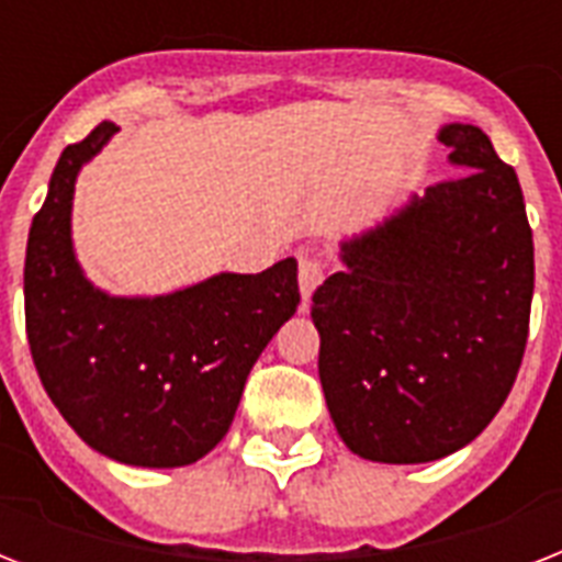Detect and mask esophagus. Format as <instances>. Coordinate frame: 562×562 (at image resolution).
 Returning <instances> with one entry per match:
<instances>
[{
  "instance_id": "esophagus-1",
  "label": "esophagus",
  "mask_w": 562,
  "mask_h": 562,
  "mask_svg": "<svg viewBox=\"0 0 562 562\" xmlns=\"http://www.w3.org/2000/svg\"><path fill=\"white\" fill-rule=\"evenodd\" d=\"M324 282V265H321V259H315V256H300V294H303V300H312V294H315V289Z\"/></svg>"
}]
</instances>
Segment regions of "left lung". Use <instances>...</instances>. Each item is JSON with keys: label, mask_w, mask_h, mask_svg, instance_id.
<instances>
[{"label": "left lung", "mask_w": 562, "mask_h": 562, "mask_svg": "<svg viewBox=\"0 0 562 562\" xmlns=\"http://www.w3.org/2000/svg\"><path fill=\"white\" fill-rule=\"evenodd\" d=\"M461 178L428 187L338 241L312 297L326 408L352 454L428 463L490 426L522 364L533 236L490 136L437 131Z\"/></svg>", "instance_id": "8db88e82"}]
</instances>
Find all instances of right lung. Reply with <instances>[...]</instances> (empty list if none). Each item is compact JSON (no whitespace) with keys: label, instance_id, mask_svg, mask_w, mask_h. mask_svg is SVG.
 I'll list each match as a JSON object with an SVG mask.
<instances>
[{"label":"right lung","instance_id":"right-lung-1","mask_svg":"<svg viewBox=\"0 0 562 562\" xmlns=\"http://www.w3.org/2000/svg\"><path fill=\"white\" fill-rule=\"evenodd\" d=\"M116 131L101 122L52 171L25 247V329L48 400L83 443L127 467L175 470L227 435L256 359L297 312V259L166 294L99 289L75 254L72 198Z\"/></svg>","mask_w":562,"mask_h":562}]
</instances>
